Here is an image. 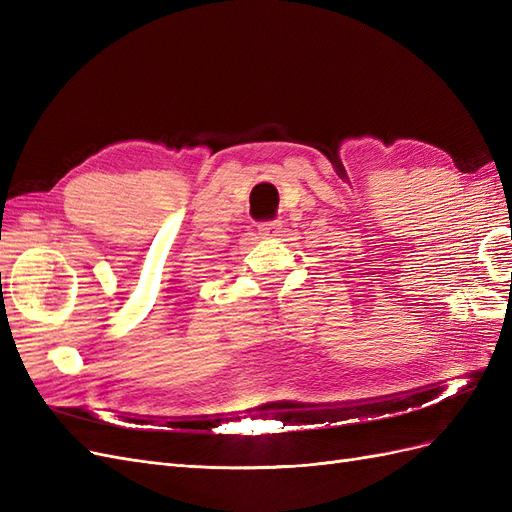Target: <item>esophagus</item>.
I'll list each match as a JSON object with an SVG mask.
<instances>
[{
	"label": "esophagus",
	"instance_id": "obj_1",
	"mask_svg": "<svg viewBox=\"0 0 512 512\" xmlns=\"http://www.w3.org/2000/svg\"><path fill=\"white\" fill-rule=\"evenodd\" d=\"M280 228H282L280 222H265V224H260L258 235L262 239H275V237H280Z\"/></svg>",
	"mask_w": 512,
	"mask_h": 512
}]
</instances>
